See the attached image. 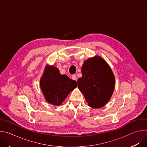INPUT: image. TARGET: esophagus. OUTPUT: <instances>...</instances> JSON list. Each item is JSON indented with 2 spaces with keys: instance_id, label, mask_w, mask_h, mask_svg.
<instances>
[{
  "instance_id": "34e87169",
  "label": "esophagus",
  "mask_w": 147,
  "mask_h": 147,
  "mask_svg": "<svg viewBox=\"0 0 147 147\" xmlns=\"http://www.w3.org/2000/svg\"><path fill=\"white\" fill-rule=\"evenodd\" d=\"M72 79H73V80H74L77 81V77L76 75H75V74L73 75V76H72Z\"/></svg>"
}]
</instances>
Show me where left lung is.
<instances>
[{
  "mask_svg": "<svg viewBox=\"0 0 147 147\" xmlns=\"http://www.w3.org/2000/svg\"><path fill=\"white\" fill-rule=\"evenodd\" d=\"M82 77L77 80L78 87L85 96L88 106L99 109L109 101L114 91L115 78L107 61L99 56L84 62Z\"/></svg>",
  "mask_w": 147,
  "mask_h": 147,
  "instance_id": "left-lung-1",
  "label": "left lung"
}]
</instances>
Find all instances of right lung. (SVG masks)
<instances>
[{
  "label": "right lung",
  "instance_id": "1",
  "mask_svg": "<svg viewBox=\"0 0 147 147\" xmlns=\"http://www.w3.org/2000/svg\"><path fill=\"white\" fill-rule=\"evenodd\" d=\"M77 87L75 80L65 74H60L57 68L48 65L40 79L42 92L47 102L53 105H60L70 92Z\"/></svg>",
  "mask_w": 147,
  "mask_h": 147
}]
</instances>
